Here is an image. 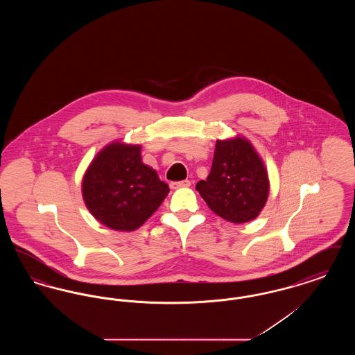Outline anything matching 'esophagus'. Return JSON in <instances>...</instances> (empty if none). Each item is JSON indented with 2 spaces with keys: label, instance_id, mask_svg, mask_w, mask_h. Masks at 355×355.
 <instances>
[{
  "label": "esophagus",
  "instance_id": "obj_1",
  "mask_svg": "<svg viewBox=\"0 0 355 355\" xmlns=\"http://www.w3.org/2000/svg\"><path fill=\"white\" fill-rule=\"evenodd\" d=\"M190 185H191V182L185 180V181H180V182H171L170 184V189L177 190V189H181V187H189Z\"/></svg>",
  "mask_w": 355,
  "mask_h": 355
}]
</instances>
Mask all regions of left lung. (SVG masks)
Wrapping results in <instances>:
<instances>
[{"label": "left lung", "mask_w": 355, "mask_h": 355, "mask_svg": "<svg viewBox=\"0 0 355 355\" xmlns=\"http://www.w3.org/2000/svg\"><path fill=\"white\" fill-rule=\"evenodd\" d=\"M196 189L210 210L239 225L259 216L269 198L270 181L253 144L243 135H234L217 139L210 174Z\"/></svg>", "instance_id": "8db88e82"}]
</instances>
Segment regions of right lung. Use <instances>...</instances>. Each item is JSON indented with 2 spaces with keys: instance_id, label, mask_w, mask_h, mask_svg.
Here are the masks:
<instances>
[{
  "instance_id": "1",
  "label": "right lung",
  "mask_w": 355,
  "mask_h": 355,
  "mask_svg": "<svg viewBox=\"0 0 355 355\" xmlns=\"http://www.w3.org/2000/svg\"><path fill=\"white\" fill-rule=\"evenodd\" d=\"M141 149V145L113 141L96 154L83 177L87 210L112 230H137L169 194V186L142 162Z\"/></svg>"
}]
</instances>
